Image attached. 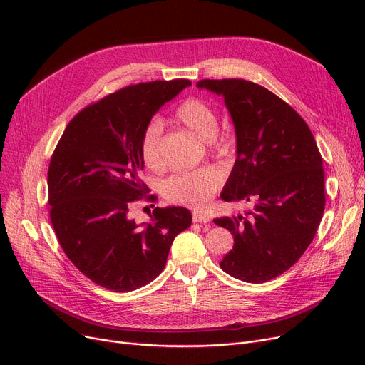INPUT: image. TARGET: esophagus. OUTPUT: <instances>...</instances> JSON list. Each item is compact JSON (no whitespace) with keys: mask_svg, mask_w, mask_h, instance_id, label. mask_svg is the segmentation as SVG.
Instances as JSON below:
<instances>
[{"mask_svg":"<svg viewBox=\"0 0 365 365\" xmlns=\"http://www.w3.org/2000/svg\"><path fill=\"white\" fill-rule=\"evenodd\" d=\"M192 219L195 223H208L210 222L208 215H205L204 212H198V210L192 213Z\"/></svg>","mask_w":365,"mask_h":365,"instance_id":"obj_1","label":"esophagus"}]
</instances>
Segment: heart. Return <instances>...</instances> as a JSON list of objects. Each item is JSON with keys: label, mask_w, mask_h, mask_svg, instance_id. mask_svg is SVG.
<instances>
[{"label": "heart", "mask_w": 365, "mask_h": 365, "mask_svg": "<svg viewBox=\"0 0 365 365\" xmlns=\"http://www.w3.org/2000/svg\"><path fill=\"white\" fill-rule=\"evenodd\" d=\"M173 121L192 131L197 138L204 140L213 152L226 150V142L219 136V118L215 109L202 99L190 98L182 102ZM163 127L152 121L145 128L140 139V157L149 170L163 167L161 155ZM220 185V176L213 168H197L190 171H178L161 182V192L165 200L175 204L201 207L212 197Z\"/></svg>", "instance_id": "b5f03b06"}]
</instances>
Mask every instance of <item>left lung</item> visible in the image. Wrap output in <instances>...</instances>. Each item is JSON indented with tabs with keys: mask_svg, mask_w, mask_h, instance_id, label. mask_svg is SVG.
Returning a JSON list of instances; mask_svg holds the SVG:
<instances>
[{
	"mask_svg": "<svg viewBox=\"0 0 365 365\" xmlns=\"http://www.w3.org/2000/svg\"><path fill=\"white\" fill-rule=\"evenodd\" d=\"M222 96L237 138V160L220 198L242 215L215 219L234 235L220 262L231 277L260 284L284 274L312 242L325 207L322 158L300 115L267 88L245 80H202Z\"/></svg>",
	"mask_w": 365,
	"mask_h": 365,
	"instance_id": "left-lung-1",
	"label": "left lung"
}]
</instances>
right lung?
Segmentation results:
<instances>
[{"mask_svg":"<svg viewBox=\"0 0 365 365\" xmlns=\"http://www.w3.org/2000/svg\"><path fill=\"white\" fill-rule=\"evenodd\" d=\"M189 80L128 86L84 108L65 128L48 167L50 219L65 255L93 282L133 292L164 269L173 240L192 223L183 207L130 217L145 194L140 139ZM150 201L155 197L150 195Z\"/></svg>","mask_w":365,"mask_h":365,"instance_id":"obj_1","label":"right lung"}]
</instances>
